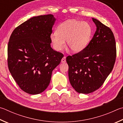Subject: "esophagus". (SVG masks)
<instances>
[{"label": "esophagus", "instance_id": "34e87169", "mask_svg": "<svg viewBox=\"0 0 123 123\" xmlns=\"http://www.w3.org/2000/svg\"><path fill=\"white\" fill-rule=\"evenodd\" d=\"M66 56H63V57L62 58V60H61V62H62V63H65V62H66Z\"/></svg>", "mask_w": 123, "mask_h": 123}]
</instances>
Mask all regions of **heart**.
<instances>
[{
	"label": "heart",
	"mask_w": 123,
	"mask_h": 123,
	"mask_svg": "<svg viewBox=\"0 0 123 123\" xmlns=\"http://www.w3.org/2000/svg\"><path fill=\"white\" fill-rule=\"evenodd\" d=\"M56 33L50 35L53 48L56 51L63 50L66 40L68 47L73 53L83 50L90 42L92 34V27L88 23L76 19H70L57 26Z\"/></svg>",
	"instance_id": "1"
}]
</instances>
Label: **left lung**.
Returning a JSON list of instances; mask_svg holds the SVG:
<instances>
[{
	"label": "left lung",
	"instance_id": "1",
	"mask_svg": "<svg viewBox=\"0 0 123 123\" xmlns=\"http://www.w3.org/2000/svg\"><path fill=\"white\" fill-rule=\"evenodd\" d=\"M96 31L83 50L68 56V76L73 88L80 93H90L99 89L112 71L116 57V41L112 31L92 18Z\"/></svg>",
	"mask_w": 123,
	"mask_h": 123
}]
</instances>
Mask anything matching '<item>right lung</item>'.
I'll use <instances>...</instances> for the list:
<instances>
[{
    "instance_id": "obj_1",
    "label": "right lung",
    "mask_w": 123,
    "mask_h": 123,
    "mask_svg": "<svg viewBox=\"0 0 123 123\" xmlns=\"http://www.w3.org/2000/svg\"><path fill=\"white\" fill-rule=\"evenodd\" d=\"M55 21L53 14L33 17L15 28L9 40V70L21 90L29 94L46 90L53 70L63 57L50 46Z\"/></svg>"
}]
</instances>
